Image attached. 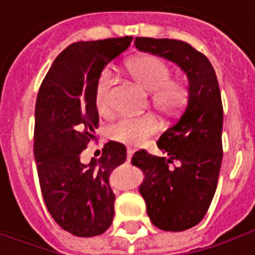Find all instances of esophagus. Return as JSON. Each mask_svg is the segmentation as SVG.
<instances>
[{
	"instance_id": "1",
	"label": "esophagus",
	"mask_w": 255,
	"mask_h": 255,
	"mask_svg": "<svg viewBox=\"0 0 255 255\" xmlns=\"http://www.w3.org/2000/svg\"><path fill=\"white\" fill-rule=\"evenodd\" d=\"M132 154H133L132 149H128V157H126V160H128V162H130V160H132Z\"/></svg>"
}]
</instances>
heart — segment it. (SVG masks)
<instances>
[{
  "label": "heart",
  "instance_id": "heart-1",
  "mask_svg": "<svg viewBox=\"0 0 255 255\" xmlns=\"http://www.w3.org/2000/svg\"><path fill=\"white\" fill-rule=\"evenodd\" d=\"M129 74L150 93L152 106L164 116H176L189 105L190 89L180 81L171 79V68L157 56L140 55L126 62ZM115 82L112 68L106 66L95 84V105L102 115L111 112V89ZM159 129L153 115L126 116L108 129L109 137L128 146H139Z\"/></svg>",
  "mask_w": 255,
  "mask_h": 255
}]
</instances>
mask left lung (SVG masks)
<instances>
[{"label": "left lung", "instance_id": "1", "mask_svg": "<svg viewBox=\"0 0 255 255\" xmlns=\"http://www.w3.org/2000/svg\"><path fill=\"white\" fill-rule=\"evenodd\" d=\"M134 45L177 64L189 78V105L157 140L167 156L140 149L132 157L144 173L139 190L150 221L160 230L184 231L203 220L217 189L223 160L220 86L209 58L184 41L137 36Z\"/></svg>", "mask_w": 255, "mask_h": 255}]
</instances>
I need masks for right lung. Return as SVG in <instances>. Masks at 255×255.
<instances>
[{
	"label": "right lung",
	"instance_id": "add662e5",
	"mask_svg": "<svg viewBox=\"0 0 255 255\" xmlns=\"http://www.w3.org/2000/svg\"><path fill=\"white\" fill-rule=\"evenodd\" d=\"M132 36L82 41L56 56L35 103L34 154L45 206L61 229L93 237L115 216L112 171L126 160V147L108 142L89 164L81 153L99 126L95 84L103 68L128 49Z\"/></svg>",
	"mask_w": 255,
	"mask_h": 255
}]
</instances>
